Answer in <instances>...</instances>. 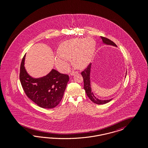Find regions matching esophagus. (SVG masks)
<instances>
[{
    "label": "esophagus",
    "mask_w": 148,
    "mask_h": 148,
    "mask_svg": "<svg viewBox=\"0 0 148 148\" xmlns=\"http://www.w3.org/2000/svg\"><path fill=\"white\" fill-rule=\"evenodd\" d=\"M76 73H77V72H75V71H73L71 73V74H70V75H71V76H73V75H74V74H75Z\"/></svg>",
    "instance_id": "1"
}]
</instances>
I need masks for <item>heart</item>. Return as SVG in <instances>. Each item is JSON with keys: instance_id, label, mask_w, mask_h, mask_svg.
<instances>
[{"instance_id": "obj_1", "label": "heart", "mask_w": 148, "mask_h": 148, "mask_svg": "<svg viewBox=\"0 0 148 148\" xmlns=\"http://www.w3.org/2000/svg\"><path fill=\"white\" fill-rule=\"evenodd\" d=\"M95 49L94 40L90 38H75L63 43L58 49V55L55 58L57 67L68 70L71 60L74 67L82 69L90 62Z\"/></svg>"}]
</instances>
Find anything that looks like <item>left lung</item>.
Instances as JSON below:
<instances>
[{"mask_svg":"<svg viewBox=\"0 0 148 148\" xmlns=\"http://www.w3.org/2000/svg\"><path fill=\"white\" fill-rule=\"evenodd\" d=\"M100 37L102 39L103 44L108 45H112V46L117 47L116 45L112 40L108 39L106 37H102V36H101ZM91 67H92V63H90L87 68H86L83 72H81V75L83 77L84 82V90H85L86 93L87 94V95L88 96V97L90 99V100L92 101H93L94 103L98 104V105H102V104L108 103V102H110L111 100H112V99H108V100L99 99L97 98L94 95V93L92 91V88H91V85H90ZM126 73H127V72H126L125 77L126 75Z\"/></svg>","mask_w":148,"mask_h":148,"instance_id":"left-lung-1","label":"left lung"}]
</instances>
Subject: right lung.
I'll use <instances>...</instances> for the list:
<instances>
[{"mask_svg":"<svg viewBox=\"0 0 148 148\" xmlns=\"http://www.w3.org/2000/svg\"><path fill=\"white\" fill-rule=\"evenodd\" d=\"M25 55L21 64L19 78L27 97L40 108L56 107L62 99L69 81V76L52 69L47 75L34 78L25 69Z\"/></svg>","mask_w":148,"mask_h":148,"instance_id":"obj_1","label":"right lung"}]
</instances>
